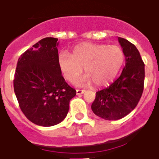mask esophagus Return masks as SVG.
<instances>
[{
    "mask_svg": "<svg viewBox=\"0 0 159 159\" xmlns=\"http://www.w3.org/2000/svg\"><path fill=\"white\" fill-rule=\"evenodd\" d=\"M84 93H85V90H84V89H77L76 90L77 95H80V94Z\"/></svg>",
    "mask_w": 159,
    "mask_h": 159,
    "instance_id": "34e87169",
    "label": "esophagus"
}]
</instances>
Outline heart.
<instances>
[{
    "label": "heart",
    "instance_id": "1",
    "mask_svg": "<svg viewBox=\"0 0 159 159\" xmlns=\"http://www.w3.org/2000/svg\"><path fill=\"white\" fill-rule=\"evenodd\" d=\"M124 50L119 45L81 43L72 49L60 51L57 61L59 70L69 82L76 80L84 70L86 75L76 82L84 85L93 82L96 86H106L112 82L124 64Z\"/></svg>",
    "mask_w": 159,
    "mask_h": 159
}]
</instances>
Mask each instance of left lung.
<instances>
[{"label": "left lung", "instance_id": "1", "mask_svg": "<svg viewBox=\"0 0 159 159\" xmlns=\"http://www.w3.org/2000/svg\"><path fill=\"white\" fill-rule=\"evenodd\" d=\"M125 56L120 76L109 87L96 93L92 111L106 120H118L135 109L144 90L145 64L138 49L124 38L119 37Z\"/></svg>", "mask_w": 159, "mask_h": 159}]
</instances>
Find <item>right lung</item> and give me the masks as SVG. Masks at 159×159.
<instances>
[{"mask_svg":"<svg viewBox=\"0 0 159 159\" xmlns=\"http://www.w3.org/2000/svg\"><path fill=\"white\" fill-rule=\"evenodd\" d=\"M57 38L40 40L18 58L14 89L21 111L33 124L51 127L67 115L76 91L59 70Z\"/></svg>","mask_w":159,"mask_h":159,"instance_id":"obj_1","label":"right lung"}]
</instances>
